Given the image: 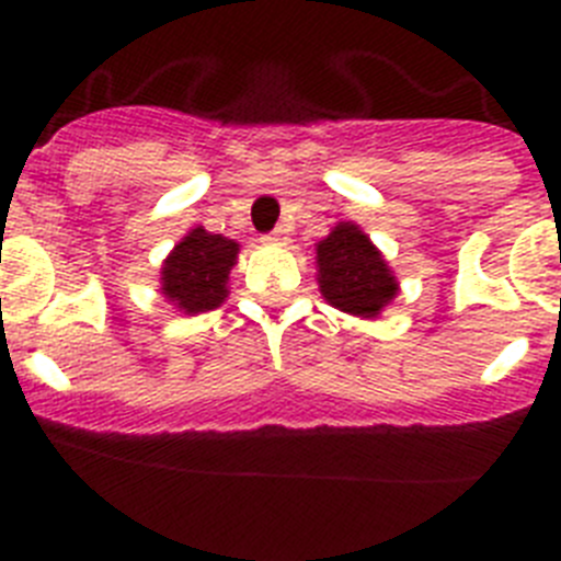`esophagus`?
Returning a JSON list of instances; mask_svg holds the SVG:
<instances>
[{
  "instance_id": "1",
  "label": "esophagus",
  "mask_w": 561,
  "mask_h": 561,
  "mask_svg": "<svg viewBox=\"0 0 561 561\" xmlns=\"http://www.w3.org/2000/svg\"><path fill=\"white\" fill-rule=\"evenodd\" d=\"M264 241L266 244H286V236H284V230H275V232H270V236H264Z\"/></svg>"
}]
</instances>
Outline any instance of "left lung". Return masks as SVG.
I'll return each mask as SVG.
<instances>
[{
    "mask_svg": "<svg viewBox=\"0 0 561 561\" xmlns=\"http://www.w3.org/2000/svg\"><path fill=\"white\" fill-rule=\"evenodd\" d=\"M317 284L334 309L379 317L399 291L388 261L354 221H340L317 244Z\"/></svg>",
    "mask_w": 561,
    "mask_h": 561,
    "instance_id": "8db88e82",
    "label": "left lung"
}]
</instances>
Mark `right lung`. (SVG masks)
<instances>
[{
  "mask_svg": "<svg viewBox=\"0 0 561 561\" xmlns=\"http://www.w3.org/2000/svg\"><path fill=\"white\" fill-rule=\"evenodd\" d=\"M236 257L238 244L232 238L193 227L162 264V295L185 314L219 309L230 291L227 277L236 266Z\"/></svg>",
  "mask_w": 561,
  "mask_h": 561,
  "instance_id": "right-lung-1",
  "label": "right lung"
}]
</instances>
